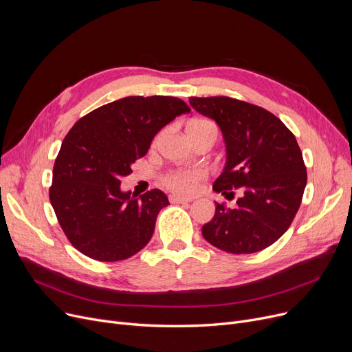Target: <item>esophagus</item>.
Returning a JSON list of instances; mask_svg holds the SVG:
<instances>
[{
	"label": "esophagus",
	"mask_w": 352,
	"mask_h": 352,
	"mask_svg": "<svg viewBox=\"0 0 352 352\" xmlns=\"http://www.w3.org/2000/svg\"><path fill=\"white\" fill-rule=\"evenodd\" d=\"M170 201L173 204H188L192 199L191 198H186V197H178V195H171Z\"/></svg>",
	"instance_id": "obj_1"
}]
</instances>
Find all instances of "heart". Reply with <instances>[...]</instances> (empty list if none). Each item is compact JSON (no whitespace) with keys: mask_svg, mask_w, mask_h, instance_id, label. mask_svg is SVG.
<instances>
[{"mask_svg":"<svg viewBox=\"0 0 352 352\" xmlns=\"http://www.w3.org/2000/svg\"><path fill=\"white\" fill-rule=\"evenodd\" d=\"M211 129L215 134L217 133V126L206 120H194L190 122L188 129ZM207 174L202 170H174L170 171L162 178V186L165 188H168L173 192L181 194V195H190L194 194L199 184L206 179Z\"/></svg>","mask_w":352,"mask_h":352,"instance_id":"b5f03b06","label":"heart"}]
</instances>
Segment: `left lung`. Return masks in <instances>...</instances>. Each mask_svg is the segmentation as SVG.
<instances>
[{
	"label": "left lung",
	"mask_w": 352,
	"mask_h": 352,
	"mask_svg": "<svg viewBox=\"0 0 352 352\" xmlns=\"http://www.w3.org/2000/svg\"><path fill=\"white\" fill-rule=\"evenodd\" d=\"M223 133L227 161L212 190L234 197L236 207L217 204L202 226L207 241L226 252L252 254L272 245L291 226L307 186V168L294 134L270 111L230 97L190 98Z\"/></svg>",
	"instance_id": "left-lung-1"
}]
</instances>
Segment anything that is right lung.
<instances>
[{"label": "right lung", "mask_w": 352, "mask_h": 352, "mask_svg": "<svg viewBox=\"0 0 352 352\" xmlns=\"http://www.w3.org/2000/svg\"><path fill=\"white\" fill-rule=\"evenodd\" d=\"M190 111L175 97H125L91 111L69 129L54 164L50 201L80 252L116 263L150 243L168 198L160 190L137 198L121 191L120 179L133 173L162 126Z\"/></svg>", "instance_id": "right-lung-1"}]
</instances>
